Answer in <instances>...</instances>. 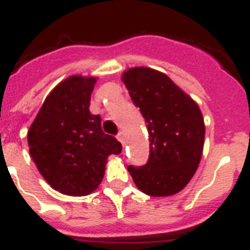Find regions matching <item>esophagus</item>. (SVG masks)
Masks as SVG:
<instances>
[{
  "label": "esophagus",
  "instance_id": "esophagus-1",
  "mask_svg": "<svg viewBox=\"0 0 250 250\" xmlns=\"http://www.w3.org/2000/svg\"><path fill=\"white\" fill-rule=\"evenodd\" d=\"M116 139H118V140L120 141L121 144L125 145V139H124V134H123V132H119L118 135H116Z\"/></svg>",
  "mask_w": 250,
  "mask_h": 250
}]
</instances>
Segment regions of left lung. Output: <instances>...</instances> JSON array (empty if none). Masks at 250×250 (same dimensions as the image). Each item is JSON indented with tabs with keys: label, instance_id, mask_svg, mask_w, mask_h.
Masks as SVG:
<instances>
[{
	"label": "left lung",
	"instance_id": "1",
	"mask_svg": "<svg viewBox=\"0 0 250 250\" xmlns=\"http://www.w3.org/2000/svg\"><path fill=\"white\" fill-rule=\"evenodd\" d=\"M123 81L146 123L149 160L127 167L136 187L151 196L179 193L190 182L200 163L205 125L195 101L163 72L132 67Z\"/></svg>",
	"mask_w": 250,
	"mask_h": 250
}]
</instances>
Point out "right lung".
Instances as JSON below:
<instances>
[{
	"label": "right lung",
	"mask_w": 250,
	"mask_h": 250,
	"mask_svg": "<svg viewBox=\"0 0 250 250\" xmlns=\"http://www.w3.org/2000/svg\"><path fill=\"white\" fill-rule=\"evenodd\" d=\"M95 77H67L50 92L27 132L30 155L46 182L65 195L83 196L99 187L107 156L121 144L89 111Z\"/></svg>",
	"instance_id": "right-lung-1"
}]
</instances>
